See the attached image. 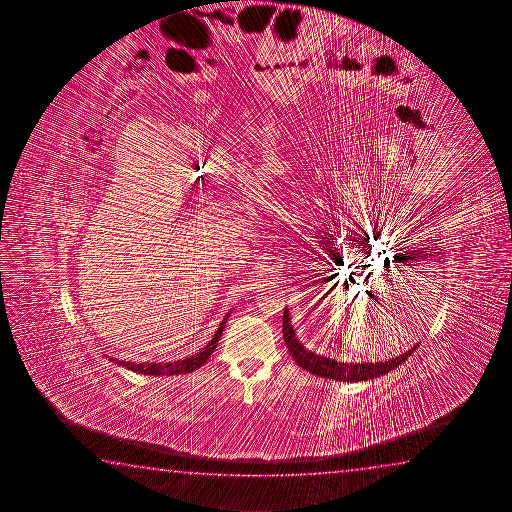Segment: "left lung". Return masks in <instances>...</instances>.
Listing matches in <instances>:
<instances>
[{
  "label": "left lung",
  "mask_w": 512,
  "mask_h": 512,
  "mask_svg": "<svg viewBox=\"0 0 512 512\" xmlns=\"http://www.w3.org/2000/svg\"><path fill=\"white\" fill-rule=\"evenodd\" d=\"M283 338L285 345L289 349L290 356L294 357L303 370L310 371L317 377L329 378V380H338V382H361V380H373V378L382 377L394 368H400L401 363L407 361L408 356L414 354L417 345L412 349L401 354V356L387 359L384 363H340L329 357L313 354L312 350L304 349L301 341L297 340L296 331L290 324L289 310L285 308L283 312Z\"/></svg>",
  "instance_id": "left-lung-1"
}]
</instances>
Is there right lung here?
<instances>
[{
  "label": "right lung",
  "mask_w": 512,
  "mask_h": 512,
  "mask_svg": "<svg viewBox=\"0 0 512 512\" xmlns=\"http://www.w3.org/2000/svg\"><path fill=\"white\" fill-rule=\"evenodd\" d=\"M230 317V312L225 315V319L220 322V327L216 329L215 336L211 338L208 345L204 347V349L197 352L195 356L186 357V359H179V361H174V363H130V361H119L116 357H109V361L114 364H118V366H125L128 370L135 371V373H142V375H158V377H163V375H181V373H190V371L197 370L199 366L206 363L211 354L215 352L216 345H218V340L222 338L223 329H225V322Z\"/></svg>",
  "instance_id": "obj_1"
}]
</instances>
